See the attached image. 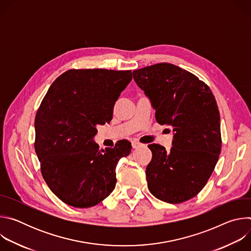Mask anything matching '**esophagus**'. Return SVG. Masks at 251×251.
I'll return each mask as SVG.
<instances>
[{"instance_id": "esophagus-1", "label": "esophagus", "mask_w": 251, "mask_h": 251, "mask_svg": "<svg viewBox=\"0 0 251 251\" xmlns=\"http://www.w3.org/2000/svg\"><path fill=\"white\" fill-rule=\"evenodd\" d=\"M141 146H144V144H142V143H140V142H138V141H133V142H132V147H133L134 149L139 148V147H141Z\"/></svg>"}]
</instances>
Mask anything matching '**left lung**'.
Instances as JSON below:
<instances>
[{
  "label": "left lung",
  "mask_w": 251,
  "mask_h": 251,
  "mask_svg": "<svg viewBox=\"0 0 251 251\" xmlns=\"http://www.w3.org/2000/svg\"><path fill=\"white\" fill-rule=\"evenodd\" d=\"M137 85L149 96L156 120L173 127L170 152L148 145V189L157 199L180 203L197 196L207 183L221 150V116L209 87L195 75L162 62L133 71Z\"/></svg>",
  "instance_id": "left-lung-1"
}]
</instances>
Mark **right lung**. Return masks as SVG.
<instances>
[{
    "instance_id": "add662e5",
    "label": "right lung",
    "mask_w": 251,
    "mask_h": 251,
    "mask_svg": "<svg viewBox=\"0 0 251 251\" xmlns=\"http://www.w3.org/2000/svg\"><path fill=\"white\" fill-rule=\"evenodd\" d=\"M131 70L69 69L59 75L35 115L34 150L51 192L75 207H90L108 197L116 185L115 168L131 152L121 140L99 150L93 142L97 125L109 123Z\"/></svg>"
}]
</instances>
